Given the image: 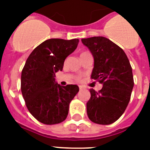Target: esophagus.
Returning <instances> with one entry per match:
<instances>
[{
	"label": "esophagus",
	"mask_w": 150,
	"mask_h": 150,
	"mask_svg": "<svg viewBox=\"0 0 150 150\" xmlns=\"http://www.w3.org/2000/svg\"><path fill=\"white\" fill-rule=\"evenodd\" d=\"M79 89H80V90H82V89H84V86H79Z\"/></svg>",
	"instance_id": "34e87169"
}]
</instances>
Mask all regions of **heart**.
<instances>
[{"mask_svg":"<svg viewBox=\"0 0 150 150\" xmlns=\"http://www.w3.org/2000/svg\"><path fill=\"white\" fill-rule=\"evenodd\" d=\"M83 53H84V52H82V54H83ZM75 80H76V81H80V80H81V76H77V77L75 78Z\"/></svg>","mask_w":150,"mask_h":150,"instance_id":"heart-1","label":"heart"}]
</instances>
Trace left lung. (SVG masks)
<instances>
[{"label":"left lung","instance_id":"obj_1","mask_svg":"<svg viewBox=\"0 0 150 150\" xmlns=\"http://www.w3.org/2000/svg\"><path fill=\"white\" fill-rule=\"evenodd\" d=\"M94 57L93 80L103 84L96 92L90 89L86 103L89 120L99 125H110L123 114L134 86L132 69L120 47L103 36L82 39Z\"/></svg>","mask_w":150,"mask_h":150}]
</instances>
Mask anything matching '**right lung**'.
<instances>
[{
	"label": "right lung",
	"mask_w": 150,
	"mask_h": 150,
	"mask_svg": "<svg viewBox=\"0 0 150 150\" xmlns=\"http://www.w3.org/2000/svg\"><path fill=\"white\" fill-rule=\"evenodd\" d=\"M78 43V39H50L36 47L25 61L21 76L22 96L30 114L44 125L64 121L79 90L76 85L61 86L55 82V73L62 71L64 60Z\"/></svg>",
	"instance_id": "1"
}]
</instances>
